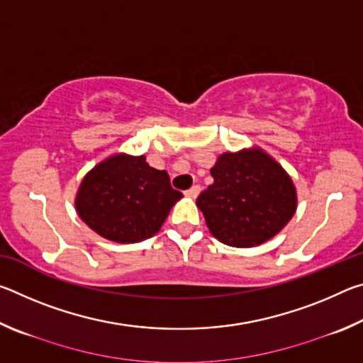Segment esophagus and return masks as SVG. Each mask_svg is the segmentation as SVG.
Here are the masks:
<instances>
[{"label":"esophagus","instance_id":"34e87169","mask_svg":"<svg viewBox=\"0 0 363 363\" xmlns=\"http://www.w3.org/2000/svg\"><path fill=\"white\" fill-rule=\"evenodd\" d=\"M200 194V186H192L189 190H186V195L190 196V199H196Z\"/></svg>","mask_w":363,"mask_h":363}]
</instances>
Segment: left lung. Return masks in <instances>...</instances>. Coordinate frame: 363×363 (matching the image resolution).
Instances as JSON below:
<instances>
[{
	"instance_id": "1",
	"label": "left lung",
	"mask_w": 363,
	"mask_h": 363,
	"mask_svg": "<svg viewBox=\"0 0 363 363\" xmlns=\"http://www.w3.org/2000/svg\"><path fill=\"white\" fill-rule=\"evenodd\" d=\"M214 182L196 199L219 242L250 248L284 229L296 211V189L286 171L257 149L225 152L211 168Z\"/></svg>"
}]
</instances>
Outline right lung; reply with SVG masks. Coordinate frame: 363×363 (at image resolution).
I'll use <instances>...</instances> for the list:
<instances>
[{"mask_svg":"<svg viewBox=\"0 0 363 363\" xmlns=\"http://www.w3.org/2000/svg\"><path fill=\"white\" fill-rule=\"evenodd\" d=\"M181 196L167 171L149 167L144 155L118 153L84 176L75 206L83 223L101 237L136 243L155 235Z\"/></svg>","mask_w":363,"mask_h":363,"instance_id":"obj_1","label":"right lung"}]
</instances>
